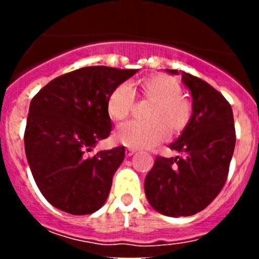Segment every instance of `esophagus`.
Listing matches in <instances>:
<instances>
[{"mask_svg":"<svg viewBox=\"0 0 259 259\" xmlns=\"http://www.w3.org/2000/svg\"><path fill=\"white\" fill-rule=\"evenodd\" d=\"M135 153H136V150L128 148V149H125V157H131V155H134Z\"/></svg>","mask_w":259,"mask_h":259,"instance_id":"34e87169","label":"esophagus"}]
</instances>
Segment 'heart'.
Listing matches in <instances>:
<instances>
[{
  "instance_id": "obj_1",
  "label": "heart",
  "mask_w": 259,
  "mask_h": 259,
  "mask_svg": "<svg viewBox=\"0 0 259 259\" xmlns=\"http://www.w3.org/2000/svg\"><path fill=\"white\" fill-rule=\"evenodd\" d=\"M144 101L150 102L144 119L130 122L116 130L115 140L132 149H145L158 145L170 135L178 136L192 118V105L182 96L179 81L168 75L157 74L145 77L139 84ZM135 96L128 84H119L107 98V114L114 122H120L132 111Z\"/></svg>"
}]
</instances>
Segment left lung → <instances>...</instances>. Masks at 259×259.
<instances>
[{
    "label": "left lung",
    "mask_w": 259,
    "mask_h": 259,
    "mask_svg": "<svg viewBox=\"0 0 259 259\" xmlns=\"http://www.w3.org/2000/svg\"><path fill=\"white\" fill-rule=\"evenodd\" d=\"M182 81L192 96L191 122L168 145L178 155L157 157L144 183L150 206L174 218L197 214L218 196L236 143L227 100L200 77L183 72Z\"/></svg>",
    "instance_id": "1"
}]
</instances>
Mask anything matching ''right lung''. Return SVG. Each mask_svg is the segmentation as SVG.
I'll return each instance as SVG.
<instances>
[{
	"label": "right lung",
	"instance_id": "obj_1",
	"mask_svg": "<svg viewBox=\"0 0 259 259\" xmlns=\"http://www.w3.org/2000/svg\"><path fill=\"white\" fill-rule=\"evenodd\" d=\"M139 70L89 66L52 80L32 98L24 134L27 161L38 189L57 209L92 214L104 206L124 146L89 158L111 131L107 98Z\"/></svg>",
	"mask_w": 259,
	"mask_h": 259
}]
</instances>
